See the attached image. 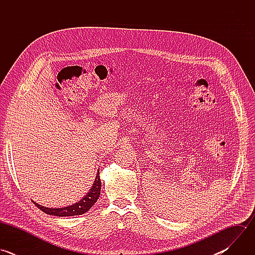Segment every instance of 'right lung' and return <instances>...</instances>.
Segmentation results:
<instances>
[{
	"instance_id": "obj_1",
	"label": "right lung",
	"mask_w": 255,
	"mask_h": 255,
	"mask_svg": "<svg viewBox=\"0 0 255 255\" xmlns=\"http://www.w3.org/2000/svg\"><path fill=\"white\" fill-rule=\"evenodd\" d=\"M101 187H102V183L100 179V172L98 171L96 180H95L92 189L90 190L88 195L85 198H83L81 201H79L78 203L71 205V206H68V207H65V208H58V209L46 208V207L38 205L37 203H34V204H35V206L38 207V209H40L42 212H44L45 214H48V215H53V216H58V217L82 215V214H85L86 212H88L93 207V205L97 202V200L99 199L100 194H101Z\"/></svg>"
}]
</instances>
